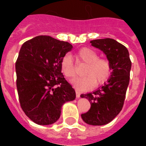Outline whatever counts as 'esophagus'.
<instances>
[{
	"mask_svg": "<svg viewBox=\"0 0 146 146\" xmlns=\"http://www.w3.org/2000/svg\"><path fill=\"white\" fill-rule=\"evenodd\" d=\"M76 98H78L80 97V93L78 90H76Z\"/></svg>",
	"mask_w": 146,
	"mask_h": 146,
	"instance_id": "obj_1",
	"label": "esophagus"
}]
</instances>
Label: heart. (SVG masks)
<instances>
[{
    "label": "heart",
    "mask_w": 146,
    "mask_h": 146,
    "mask_svg": "<svg viewBox=\"0 0 146 146\" xmlns=\"http://www.w3.org/2000/svg\"><path fill=\"white\" fill-rule=\"evenodd\" d=\"M97 51L90 48H81L76 53L79 60L86 63L85 76L77 78L72 81L73 86L79 90H88L106 82L111 75V66L108 60L98 58ZM62 73L67 78L75 77L76 67L70 55L66 54L60 60Z\"/></svg>",
    "instance_id": "obj_1"
}]
</instances>
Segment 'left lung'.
<instances>
[{
    "mask_svg": "<svg viewBox=\"0 0 146 146\" xmlns=\"http://www.w3.org/2000/svg\"><path fill=\"white\" fill-rule=\"evenodd\" d=\"M92 45L106 55L111 63V76L97 90L80 97L89 100L91 108L81 117L85 123L93 126L108 123L122 110L129 82L131 61L124 45L112 38L92 40Z\"/></svg>",
    "mask_w": 146,
    "mask_h": 146,
    "instance_id": "obj_1",
    "label": "left lung"
}]
</instances>
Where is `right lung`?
I'll return each mask as SVG.
<instances>
[{
    "label": "right lung",
    "instance_id": "1",
    "mask_svg": "<svg viewBox=\"0 0 146 146\" xmlns=\"http://www.w3.org/2000/svg\"><path fill=\"white\" fill-rule=\"evenodd\" d=\"M72 44L39 35L22 45L16 62L19 103L26 115L38 125L60 118L64 103L76 98L75 90L61 73L60 60Z\"/></svg>",
    "mask_w": 146,
    "mask_h": 146
}]
</instances>
